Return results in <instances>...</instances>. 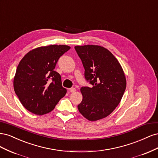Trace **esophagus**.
Returning <instances> with one entry per match:
<instances>
[{
    "instance_id": "34e87169",
    "label": "esophagus",
    "mask_w": 158,
    "mask_h": 158,
    "mask_svg": "<svg viewBox=\"0 0 158 158\" xmlns=\"http://www.w3.org/2000/svg\"><path fill=\"white\" fill-rule=\"evenodd\" d=\"M76 88H69V91L70 92H71V93H74V92H76Z\"/></svg>"
}]
</instances>
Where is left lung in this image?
<instances>
[{
	"label": "left lung",
	"instance_id": "obj_1",
	"mask_svg": "<svg viewBox=\"0 0 158 158\" xmlns=\"http://www.w3.org/2000/svg\"><path fill=\"white\" fill-rule=\"evenodd\" d=\"M85 69V78L93 86L82 87L80 113L90 121L103 118L120 103L127 87L121 65L108 49L94 45L75 46Z\"/></svg>",
	"mask_w": 158,
	"mask_h": 158
}]
</instances>
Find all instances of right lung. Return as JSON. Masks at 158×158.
<instances>
[{"mask_svg":"<svg viewBox=\"0 0 158 158\" xmlns=\"http://www.w3.org/2000/svg\"><path fill=\"white\" fill-rule=\"evenodd\" d=\"M70 47L50 45L32 49L23 57L14 78V89L28 111L43 115L54 109L66 94L60 75L55 71L60 56Z\"/></svg>","mask_w":158,"mask_h":158,"instance_id":"1","label":"right lung"}]
</instances>
